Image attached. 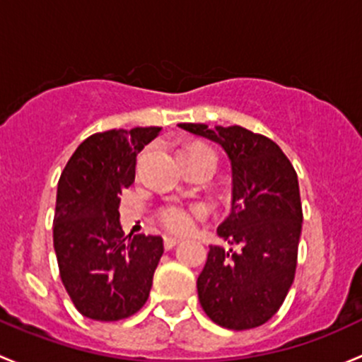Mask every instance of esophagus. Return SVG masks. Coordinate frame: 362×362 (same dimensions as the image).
<instances>
[{
	"mask_svg": "<svg viewBox=\"0 0 362 362\" xmlns=\"http://www.w3.org/2000/svg\"><path fill=\"white\" fill-rule=\"evenodd\" d=\"M180 238H174V237H165L163 238V247L167 249V251H169V249H173V247H176L177 244H180Z\"/></svg>",
	"mask_w": 362,
	"mask_h": 362,
	"instance_id": "obj_1",
	"label": "esophagus"
}]
</instances>
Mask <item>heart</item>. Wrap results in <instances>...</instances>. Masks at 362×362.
<instances>
[{
    "label": "heart",
    "instance_id": "b5f03b06",
    "mask_svg": "<svg viewBox=\"0 0 362 362\" xmlns=\"http://www.w3.org/2000/svg\"><path fill=\"white\" fill-rule=\"evenodd\" d=\"M185 151H193V153H209L214 156L211 150L206 146H192ZM182 151V153H185ZM206 207L202 206H181V204H169V206H163L156 214L158 218V223L170 233H177V235H182V233H188L189 230H193L195 223L199 221L200 218L206 216Z\"/></svg>",
    "mask_w": 362,
    "mask_h": 362
}]
</instances>
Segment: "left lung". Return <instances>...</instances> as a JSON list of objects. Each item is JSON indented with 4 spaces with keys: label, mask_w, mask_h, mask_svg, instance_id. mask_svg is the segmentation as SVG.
Instances as JSON below:
<instances>
[{
    "label": "left lung",
    "mask_w": 362,
    "mask_h": 362,
    "mask_svg": "<svg viewBox=\"0 0 362 362\" xmlns=\"http://www.w3.org/2000/svg\"><path fill=\"white\" fill-rule=\"evenodd\" d=\"M218 143L232 162V212L218 235L237 245H211L197 279L204 312L226 329H252L277 314L294 281L301 211L298 176L281 148L244 127L180 124Z\"/></svg>",
    "instance_id": "8db88e82"
}]
</instances>
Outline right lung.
Masks as SVG:
<instances>
[{
    "instance_id": "add662e5",
    "label": "right lung",
    "mask_w": 362,
    "mask_h": 362,
    "mask_svg": "<svg viewBox=\"0 0 362 362\" xmlns=\"http://www.w3.org/2000/svg\"><path fill=\"white\" fill-rule=\"evenodd\" d=\"M162 127L92 134L66 163L57 186L54 247L59 275L81 315L103 322L136 314L150 296L162 238L125 237L120 195L136 180L139 151Z\"/></svg>"
}]
</instances>
